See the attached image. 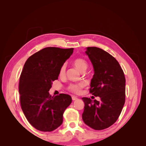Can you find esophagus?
Here are the masks:
<instances>
[{
    "label": "esophagus",
    "instance_id": "1",
    "mask_svg": "<svg viewBox=\"0 0 146 146\" xmlns=\"http://www.w3.org/2000/svg\"><path fill=\"white\" fill-rule=\"evenodd\" d=\"M72 100H77V98L76 96H72Z\"/></svg>",
    "mask_w": 146,
    "mask_h": 146
}]
</instances>
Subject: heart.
Masks as SVG:
<instances>
[{
    "instance_id": "1",
    "label": "heart",
    "mask_w": 146,
    "mask_h": 146,
    "mask_svg": "<svg viewBox=\"0 0 146 146\" xmlns=\"http://www.w3.org/2000/svg\"><path fill=\"white\" fill-rule=\"evenodd\" d=\"M74 65L76 66V68L78 69L81 72H85L88 68V63L85 60L81 58H76L73 62ZM66 66L65 64H63L61 66L59 70V76L60 77H63L66 74ZM84 86L83 83H72L70 84L68 86V90L74 93H79L82 88Z\"/></svg>"
}]
</instances>
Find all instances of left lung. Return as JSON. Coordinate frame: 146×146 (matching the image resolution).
<instances>
[{"label":"left lung","instance_id":"8db88e82","mask_svg":"<svg viewBox=\"0 0 146 146\" xmlns=\"http://www.w3.org/2000/svg\"><path fill=\"white\" fill-rule=\"evenodd\" d=\"M85 53L94 71L90 92L100 100L82 98L85 103L82 119L88 126L101 130L112 125L120 115L125 103V78L118 61L108 52L88 47Z\"/></svg>","mask_w":146,"mask_h":146}]
</instances>
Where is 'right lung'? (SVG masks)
Listing matches in <instances>:
<instances>
[{
	"label": "right lung",
	"instance_id": "add662e5",
	"mask_svg": "<svg viewBox=\"0 0 146 146\" xmlns=\"http://www.w3.org/2000/svg\"><path fill=\"white\" fill-rule=\"evenodd\" d=\"M73 50L46 47L30 56L24 64L19 83L21 108L30 124L39 131H52L60 127L64 111L72 102L68 94L52 97L48 91Z\"/></svg>",
	"mask_w": 146,
	"mask_h": 146
}]
</instances>
